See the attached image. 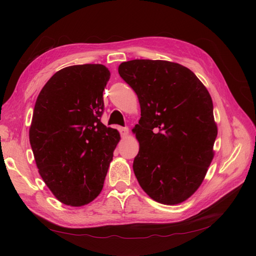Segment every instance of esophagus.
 <instances>
[{
    "label": "esophagus",
    "mask_w": 256,
    "mask_h": 256,
    "mask_svg": "<svg viewBox=\"0 0 256 256\" xmlns=\"http://www.w3.org/2000/svg\"><path fill=\"white\" fill-rule=\"evenodd\" d=\"M120 136L122 138H126L129 136V129L127 127H120Z\"/></svg>",
    "instance_id": "obj_1"
}]
</instances>
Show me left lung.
Wrapping results in <instances>:
<instances>
[{"label":"left lung","instance_id":"1","mask_svg":"<svg viewBox=\"0 0 256 256\" xmlns=\"http://www.w3.org/2000/svg\"><path fill=\"white\" fill-rule=\"evenodd\" d=\"M118 74L138 95L141 118L132 129L140 150L134 172L158 203L176 205L202 184L218 128L205 85L189 68L161 60H132Z\"/></svg>","mask_w":256,"mask_h":256}]
</instances>
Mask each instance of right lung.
Returning <instances> with one entry per match:
<instances>
[{"mask_svg":"<svg viewBox=\"0 0 256 256\" xmlns=\"http://www.w3.org/2000/svg\"><path fill=\"white\" fill-rule=\"evenodd\" d=\"M110 72L102 64L60 69L37 97L30 143L42 180L60 203L84 206L102 192L116 129L100 122Z\"/></svg>","mask_w":256,"mask_h":256,"instance_id":"obj_1","label":"right lung"}]
</instances>
